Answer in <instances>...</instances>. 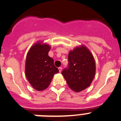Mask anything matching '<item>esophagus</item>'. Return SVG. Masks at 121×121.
<instances>
[{
    "instance_id": "1",
    "label": "esophagus",
    "mask_w": 121,
    "mask_h": 121,
    "mask_svg": "<svg viewBox=\"0 0 121 121\" xmlns=\"http://www.w3.org/2000/svg\"><path fill=\"white\" fill-rule=\"evenodd\" d=\"M58 69H59V72H61L62 70V67H59L58 68Z\"/></svg>"
}]
</instances>
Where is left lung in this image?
I'll return each instance as SVG.
<instances>
[{
  "mask_svg": "<svg viewBox=\"0 0 121 121\" xmlns=\"http://www.w3.org/2000/svg\"><path fill=\"white\" fill-rule=\"evenodd\" d=\"M96 72L94 57L87 48L77 47L68 55V65L62 72L69 87L80 92L89 87Z\"/></svg>",
  "mask_w": 121,
  "mask_h": 121,
  "instance_id": "left-lung-1",
  "label": "left lung"
}]
</instances>
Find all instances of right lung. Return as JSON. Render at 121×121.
Listing matches in <instances>:
<instances>
[{
    "mask_svg": "<svg viewBox=\"0 0 121 121\" xmlns=\"http://www.w3.org/2000/svg\"><path fill=\"white\" fill-rule=\"evenodd\" d=\"M50 47L38 43L30 48L25 62V75L30 84L37 91L48 88L53 75L59 72L54 61L49 56Z\"/></svg>",
    "mask_w": 121,
    "mask_h": 121,
    "instance_id": "add662e5",
    "label": "right lung"
}]
</instances>
